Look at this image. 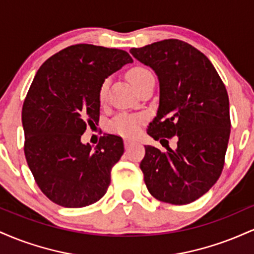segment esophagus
<instances>
[{
  "instance_id": "1",
  "label": "esophagus",
  "mask_w": 254,
  "mask_h": 254,
  "mask_svg": "<svg viewBox=\"0 0 254 254\" xmlns=\"http://www.w3.org/2000/svg\"><path fill=\"white\" fill-rule=\"evenodd\" d=\"M132 144H133V141H131V139H124L125 149H129V148H130Z\"/></svg>"
}]
</instances>
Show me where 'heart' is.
I'll use <instances>...</instances> for the list:
<instances>
[{
  "mask_svg": "<svg viewBox=\"0 0 254 254\" xmlns=\"http://www.w3.org/2000/svg\"><path fill=\"white\" fill-rule=\"evenodd\" d=\"M148 74H150V71L147 70L145 68L135 66V68L130 69V70L127 71V80H129V82L132 84L133 87H136ZM107 87H109V83H107V81H105V82L101 84L100 90H99V98H100L101 101L106 98ZM143 122L144 118L142 117V116H131L123 113V115L117 116V117L111 122L110 130L116 133H119V135L132 137L138 133Z\"/></svg>",
  "mask_w": 254,
  "mask_h": 254,
  "instance_id": "heart-1",
  "label": "heart"
}]
</instances>
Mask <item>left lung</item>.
Returning <instances> with one entry per match:
<instances>
[{
  "label": "left lung",
  "instance_id": "8db88e82",
  "mask_svg": "<svg viewBox=\"0 0 254 254\" xmlns=\"http://www.w3.org/2000/svg\"><path fill=\"white\" fill-rule=\"evenodd\" d=\"M130 54L159 80V107L148 135L156 141L177 136L174 150L144 145L139 167L148 191L161 202H193L210 190L224 165L230 135L226 87L208 57L182 40L133 48Z\"/></svg>",
  "mask_w": 254,
  "mask_h": 254
}]
</instances>
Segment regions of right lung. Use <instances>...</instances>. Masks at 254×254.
I'll return each instance as SVG.
<instances>
[{
  "label": "right lung",
  "mask_w": 254,
  "mask_h": 254,
  "mask_svg": "<svg viewBox=\"0 0 254 254\" xmlns=\"http://www.w3.org/2000/svg\"><path fill=\"white\" fill-rule=\"evenodd\" d=\"M127 63V51L77 44L45 61L33 78L22 106L25 156L37 185L58 205L82 208L106 193L123 139L104 135L93 148L81 136L99 122L101 84Z\"/></svg>",
  "instance_id": "obj_1"
}]
</instances>
